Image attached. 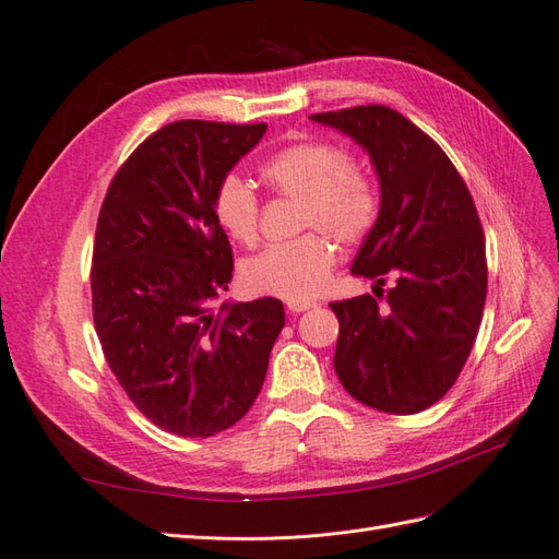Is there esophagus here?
Returning a JSON list of instances; mask_svg holds the SVG:
<instances>
[{
    "instance_id": "34e87169",
    "label": "esophagus",
    "mask_w": 559,
    "mask_h": 559,
    "mask_svg": "<svg viewBox=\"0 0 559 559\" xmlns=\"http://www.w3.org/2000/svg\"><path fill=\"white\" fill-rule=\"evenodd\" d=\"M310 308H314L312 300H286V310L294 312V314L306 312V310H310Z\"/></svg>"
}]
</instances>
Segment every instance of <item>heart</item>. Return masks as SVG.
Returning <instances> with one entry per match:
<instances>
[{"label":"heart","mask_w":559,"mask_h":559,"mask_svg":"<svg viewBox=\"0 0 559 559\" xmlns=\"http://www.w3.org/2000/svg\"><path fill=\"white\" fill-rule=\"evenodd\" d=\"M259 175L267 191L298 200L300 230H317L267 245L242 265V284L257 296L308 300L324 289L337 261L333 242L320 230L343 245L366 240L380 216L378 183L364 163L329 140L284 144L261 163ZM212 212L233 242L257 245L261 202L245 179L238 175L218 179Z\"/></svg>","instance_id":"obj_1"}]
</instances>
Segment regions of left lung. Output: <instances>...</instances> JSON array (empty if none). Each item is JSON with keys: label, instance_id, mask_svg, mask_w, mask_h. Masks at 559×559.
<instances>
[{"label": "left lung", "instance_id": "obj_1", "mask_svg": "<svg viewBox=\"0 0 559 559\" xmlns=\"http://www.w3.org/2000/svg\"><path fill=\"white\" fill-rule=\"evenodd\" d=\"M310 118L368 151L382 191L378 224L352 265V275L376 280V296L331 302L337 380L370 408L419 413L448 394L478 335L487 257L476 202L445 151L403 114L364 105Z\"/></svg>", "mask_w": 559, "mask_h": 559}]
</instances>
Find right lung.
<instances>
[{"label": "right lung", "instance_id": "1", "mask_svg": "<svg viewBox=\"0 0 559 559\" xmlns=\"http://www.w3.org/2000/svg\"><path fill=\"white\" fill-rule=\"evenodd\" d=\"M267 123H167L114 175L93 245V321L105 359L163 431L207 438L257 401L284 326L277 298L214 308L233 249L212 193Z\"/></svg>", "mask_w": 559, "mask_h": 559}]
</instances>
